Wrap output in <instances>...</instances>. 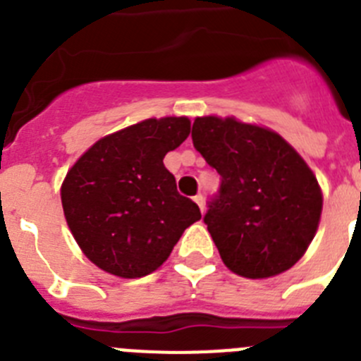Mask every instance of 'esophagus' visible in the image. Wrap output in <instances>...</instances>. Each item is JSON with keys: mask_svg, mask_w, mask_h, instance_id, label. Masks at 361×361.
Segmentation results:
<instances>
[{"mask_svg": "<svg viewBox=\"0 0 361 361\" xmlns=\"http://www.w3.org/2000/svg\"><path fill=\"white\" fill-rule=\"evenodd\" d=\"M194 201H196L197 207L201 208V212H204V197H203V194H197V196H194Z\"/></svg>", "mask_w": 361, "mask_h": 361, "instance_id": "34e87169", "label": "esophagus"}]
</instances>
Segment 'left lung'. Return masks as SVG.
<instances>
[{"mask_svg":"<svg viewBox=\"0 0 361 361\" xmlns=\"http://www.w3.org/2000/svg\"><path fill=\"white\" fill-rule=\"evenodd\" d=\"M192 142L221 174L203 221L224 265L252 279L290 269L322 212L321 187L306 161L276 131L233 117H197Z\"/></svg>","mask_w":361,"mask_h":361,"instance_id":"left-lung-1","label":"left lung"}]
</instances>
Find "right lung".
Masks as SVG:
<instances>
[{
  "label": "right lung",
  "instance_id": "right-lung-1",
  "mask_svg": "<svg viewBox=\"0 0 361 361\" xmlns=\"http://www.w3.org/2000/svg\"><path fill=\"white\" fill-rule=\"evenodd\" d=\"M190 133L187 117L146 119L106 135L71 167L62 207L83 255L119 278L157 271L201 219L181 196L164 157Z\"/></svg>",
  "mask_w": 361,
  "mask_h": 361
}]
</instances>
